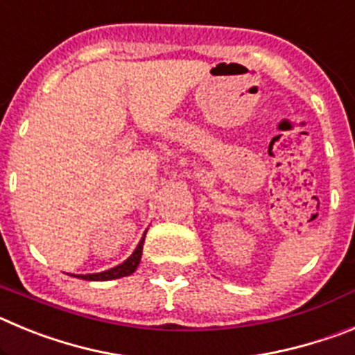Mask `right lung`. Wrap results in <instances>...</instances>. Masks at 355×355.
Listing matches in <instances>:
<instances>
[{
    "mask_svg": "<svg viewBox=\"0 0 355 355\" xmlns=\"http://www.w3.org/2000/svg\"><path fill=\"white\" fill-rule=\"evenodd\" d=\"M144 240H146V236H142V240L139 241L137 249L133 250V254H131L126 261H122L121 265L114 266V268H110V270L97 272V274H76V275L69 274V275H74V277H78V279H85V281H112V279H121V277H126V275H131L135 270H137V266L140 265V258H142V249H144Z\"/></svg>",
    "mask_w": 355,
    "mask_h": 355,
    "instance_id": "add662e5",
    "label": "right lung"
}]
</instances>
